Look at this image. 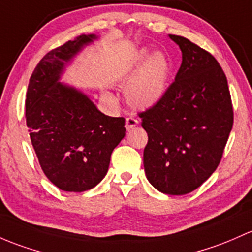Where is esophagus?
Wrapping results in <instances>:
<instances>
[{
	"instance_id": "esophagus-1",
	"label": "esophagus",
	"mask_w": 252,
	"mask_h": 252,
	"mask_svg": "<svg viewBox=\"0 0 252 252\" xmlns=\"http://www.w3.org/2000/svg\"><path fill=\"white\" fill-rule=\"evenodd\" d=\"M139 124V119L134 118V117H128L126 119V130H130L133 129L134 126H136Z\"/></svg>"
}]
</instances>
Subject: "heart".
Returning a JSON list of instances; mask_svg holds the SVG:
<instances>
[{"label":"heart","mask_w":252,"mask_h":252,"mask_svg":"<svg viewBox=\"0 0 252 252\" xmlns=\"http://www.w3.org/2000/svg\"><path fill=\"white\" fill-rule=\"evenodd\" d=\"M126 88V99L136 108H150L159 102L168 88L170 63L161 53L141 49L134 55L124 72V79L130 81Z\"/></svg>","instance_id":"b5f03b06"}]
</instances>
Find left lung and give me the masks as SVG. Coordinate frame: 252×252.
<instances>
[{
  "label": "left lung",
  "mask_w": 252,
  "mask_h": 252,
  "mask_svg": "<svg viewBox=\"0 0 252 252\" xmlns=\"http://www.w3.org/2000/svg\"><path fill=\"white\" fill-rule=\"evenodd\" d=\"M182 52L163 99L139 113L148 135L144 166L165 194L197 189L216 170L233 126L228 83L217 60L182 36L169 35Z\"/></svg>",
  "instance_id": "obj_1"
}]
</instances>
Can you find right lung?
<instances>
[{"mask_svg": "<svg viewBox=\"0 0 252 252\" xmlns=\"http://www.w3.org/2000/svg\"><path fill=\"white\" fill-rule=\"evenodd\" d=\"M96 38L81 35L47 53L26 93V126L39 165L66 192L96 186L107 173L111 153L126 136V119L104 115L84 93L59 82L66 63Z\"/></svg>", "mask_w": 252, "mask_h": 252, "instance_id": "add662e5", "label": "right lung"}]
</instances>
